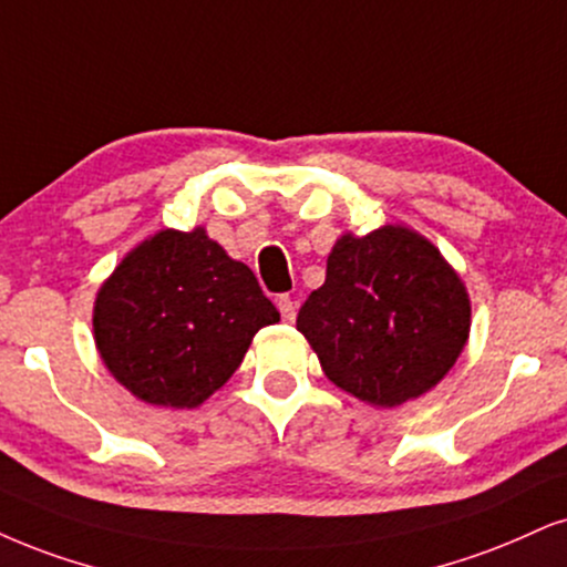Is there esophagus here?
<instances>
[{"mask_svg":"<svg viewBox=\"0 0 567 567\" xmlns=\"http://www.w3.org/2000/svg\"><path fill=\"white\" fill-rule=\"evenodd\" d=\"M278 310H281V318L286 320V323H291V320L297 318V305H295V299H291L289 295L278 297Z\"/></svg>","mask_w":567,"mask_h":567,"instance_id":"esophagus-1","label":"esophagus"}]
</instances>
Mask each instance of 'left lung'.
<instances>
[{
  "mask_svg": "<svg viewBox=\"0 0 567 567\" xmlns=\"http://www.w3.org/2000/svg\"><path fill=\"white\" fill-rule=\"evenodd\" d=\"M297 331L339 389L396 408L450 373L471 333V299L429 239L383 226L333 244L326 284L307 297Z\"/></svg>",
  "mask_w": 567,
  "mask_h": 567,
  "instance_id": "1",
  "label": "left lung"
}]
</instances>
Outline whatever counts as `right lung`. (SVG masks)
Returning <instances> with one entry per match:
<instances>
[{"instance_id": "add662e5", "label": "right lung", "mask_w": 567, "mask_h": 567, "mask_svg": "<svg viewBox=\"0 0 567 567\" xmlns=\"http://www.w3.org/2000/svg\"><path fill=\"white\" fill-rule=\"evenodd\" d=\"M278 320L255 272L205 228H167L131 249L102 284L94 341L131 394L184 410L218 391L255 333Z\"/></svg>"}]
</instances>
